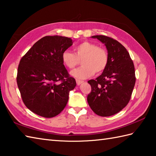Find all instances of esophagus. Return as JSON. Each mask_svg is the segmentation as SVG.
<instances>
[{
  "mask_svg": "<svg viewBox=\"0 0 156 156\" xmlns=\"http://www.w3.org/2000/svg\"><path fill=\"white\" fill-rule=\"evenodd\" d=\"M84 82V81H81V80H76V84H77V85H80L81 84H82Z\"/></svg>",
  "mask_w": 156,
  "mask_h": 156,
  "instance_id": "obj_1",
  "label": "esophagus"
}]
</instances>
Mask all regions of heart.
<instances>
[{
    "label": "heart",
    "instance_id": "1",
    "mask_svg": "<svg viewBox=\"0 0 156 156\" xmlns=\"http://www.w3.org/2000/svg\"><path fill=\"white\" fill-rule=\"evenodd\" d=\"M63 63L72 69L81 60L82 66L72 70L71 75L80 80L86 79L104 71L108 64V53L104 48L97 47L93 42L84 41L74 48V53L64 51L62 54Z\"/></svg>",
    "mask_w": 156,
    "mask_h": 156
}]
</instances>
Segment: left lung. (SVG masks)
<instances>
[{
  "label": "left lung",
  "mask_w": 156,
  "mask_h": 156,
  "mask_svg": "<svg viewBox=\"0 0 156 156\" xmlns=\"http://www.w3.org/2000/svg\"><path fill=\"white\" fill-rule=\"evenodd\" d=\"M91 37L105 44L109 60L101 75L88 81L91 91L87 101L97 115L110 116L120 112L129 102L136 81L135 66L126 48L118 41L103 35Z\"/></svg>",
  "instance_id": "8db88e82"
}]
</instances>
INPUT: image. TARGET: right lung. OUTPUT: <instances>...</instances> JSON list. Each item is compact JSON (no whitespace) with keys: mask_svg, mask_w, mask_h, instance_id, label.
Masks as SVG:
<instances>
[{"mask_svg":"<svg viewBox=\"0 0 156 156\" xmlns=\"http://www.w3.org/2000/svg\"><path fill=\"white\" fill-rule=\"evenodd\" d=\"M72 44V40L65 36H44L21 59L17 86L24 104L34 114L53 118L66 106L76 82L64 66L62 54ZM59 81L61 83L57 84Z\"/></svg>","mask_w":156,"mask_h":156,"instance_id":"right-lung-1","label":"right lung"}]
</instances>
